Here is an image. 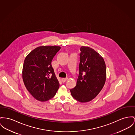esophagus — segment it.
<instances>
[{
    "label": "esophagus",
    "mask_w": 135,
    "mask_h": 135,
    "mask_svg": "<svg viewBox=\"0 0 135 135\" xmlns=\"http://www.w3.org/2000/svg\"><path fill=\"white\" fill-rule=\"evenodd\" d=\"M68 78H62V79H61V80H62V81L63 82H65V81H66L67 80H68Z\"/></svg>",
    "instance_id": "esophagus-1"
}]
</instances>
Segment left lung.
Returning <instances> with one entry per match:
<instances>
[{"instance_id": "1", "label": "left lung", "mask_w": 135, "mask_h": 135, "mask_svg": "<svg viewBox=\"0 0 135 135\" xmlns=\"http://www.w3.org/2000/svg\"><path fill=\"white\" fill-rule=\"evenodd\" d=\"M79 74L76 86L70 90L73 97L80 102L95 98L106 81V65L103 57L93 49L80 47Z\"/></svg>"}]
</instances>
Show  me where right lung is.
Wrapping results in <instances>:
<instances>
[{
  "instance_id": "add662e5",
  "label": "right lung",
  "mask_w": 135,
  "mask_h": 135,
  "mask_svg": "<svg viewBox=\"0 0 135 135\" xmlns=\"http://www.w3.org/2000/svg\"><path fill=\"white\" fill-rule=\"evenodd\" d=\"M61 49L58 46H40L26 57L22 79L26 88L36 100L44 102L54 97L59 88L52 61Z\"/></svg>"
}]
</instances>
